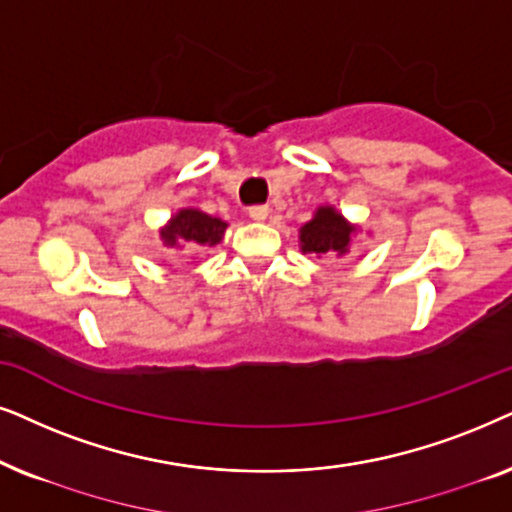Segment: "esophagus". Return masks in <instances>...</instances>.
<instances>
[{"label": "esophagus", "mask_w": 512, "mask_h": 512, "mask_svg": "<svg viewBox=\"0 0 512 512\" xmlns=\"http://www.w3.org/2000/svg\"><path fill=\"white\" fill-rule=\"evenodd\" d=\"M250 217L252 220H257V222H262V220H267V215H269V208L267 206H252L250 210Z\"/></svg>", "instance_id": "1"}]
</instances>
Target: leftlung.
<instances>
[{
  "label": "left lung",
  "instance_id": "1",
  "mask_svg": "<svg viewBox=\"0 0 512 512\" xmlns=\"http://www.w3.org/2000/svg\"><path fill=\"white\" fill-rule=\"evenodd\" d=\"M351 231L353 227L344 222L342 215L335 213V208H318L316 217L299 229V241H302L304 252H316V255L339 252V255H344L349 248Z\"/></svg>",
  "mask_w": 512,
  "mask_h": 512
}]
</instances>
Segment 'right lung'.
<instances>
[{
    "label": "right lung",
    "mask_w": 512,
    "mask_h": 512,
    "mask_svg": "<svg viewBox=\"0 0 512 512\" xmlns=\"http://www.w3.org/2000/svg\"><path fill=\"white\" fill-rule=\"evenodd\" d=\"M224 229H227V222L201 213V210L185 208L180 210V213L170 220L168 227L161 231V238L166 248L187 250L192 248L194 243L217 245L222 241Z\"/></svg>",
    "instance_id": "add662e5"
}]
</instances>
